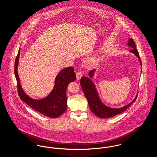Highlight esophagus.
<instances>
[{
    "mask_svg": "<svg viewBox=\"0 0 157 157\" xmlns=\"http://www.w3.org/2000/svg\"><path fill=\"white\" fill-rule=\"evenodd\" d=\"M82 76V72L81 71H78L76 72V78L78 80H79Z\"/></svg>",
    "mask_w": 157,
    "mask_h": 157,
    "instance_id": "obj_1",
    "label": "esophagus"
}]
</instances>
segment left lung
Masks as SVG:
<instances>
[{
  "label": "left lung",
  "mask_w": 157,
  "mask_h": 157,
  "mask_svg": "<svg viewBox=\"0 0 157 157\" xmlns=\"http://www.w3.org/2000/svg\"><path fill=\"white\" fill-rule=\"evenodd\" d=\"M128 45H129L130 47H131L132 49L130 50V52L134 53L135 55L139 58V59L141 62V65H142L139 53L136 50L134 41L132 38H130L129 39ZM94 71V70L91 71L89 73V75L90 78H92L93 75ZM80 83L82 87V90L88 100L90 111L96 116H97L101 118H111L117 115H118L122 112H124L129 106H131V105L135 102V101L136 99V98L138 97V95H136V97L135 98L133 101H132L131 103H129V104L125 106H123L120 108H117V109L111 108L105 106L101 102V101H100L99 98L98 97L97 91L95 89V85L90 78L85 76L82 77L81 79Z\"/></svg>",
  "instance_id": "8db88e82"
}]
</instances>
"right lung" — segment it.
Listing matches in <instances>:
<instances>
[{"mask_svg":"<svg viewBox=\"0 0 157 157\" xmlns=\"http://www.w3.org/2000/svg\"><path fill=\"white\" fill-rule=\"evenodd\" d=\"M19 51L15 62V77L17 81V92L21 100L32 108L44 115L51 118H57L67 111V99L66 90L70 82L76 79V75L73 67H68L62 70L56 78L55 86L49 95L40 100H35L28 97L23 90L17 74Z\"/></svg>","mask_w":157,"mask_h":157,"instance_id":"right-lung-1","label":"right lung"}]
</instances>
